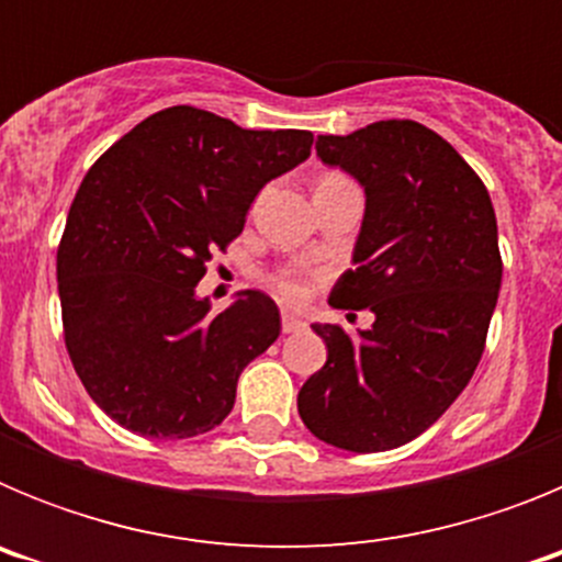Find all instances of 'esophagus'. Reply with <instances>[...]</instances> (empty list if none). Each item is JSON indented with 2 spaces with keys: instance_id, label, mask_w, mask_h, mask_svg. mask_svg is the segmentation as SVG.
<instances>
[{
  "instance_id": "esophagus-1",
  "label": "esophagus",
  "mask_w": 562,
  "mask_h": 562,
  "mask_svg": "<svg viewBox=\"0 0 562 562\" xmlns=\"http://www.w3.org/2000/svg\"><path fill=\"white\" fill-rule=\"evenodd\" d=\"M304 326H306L304 317H297L295 312H290V310L281 312V329H284L286 335H290V331H301Z\"/></svg>"
}]
</instances>
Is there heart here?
Segmentation results:
<instances>
[{
    "label": "heart",
    "mask_w": 562,
    "mask_h": 562,
    "mask_svg": "<svg viewBox=\"0 0 562 562\" xmlns=\"http://www.w3.org/2000/svg\"><path fill=\"white\" fill-rule=\"evenodd\" d=\"M278 290L284 292L286 297H301V295H304V286L297 284V281H292V278H278Z\"/></svg>",
    "instance_id": "1"
}]
</instances>
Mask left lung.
<instances>
[{"label": "left lung", "mask_w": 562, "mask_h": 562, "mask_svg": "<svg viewBox=\"0 0 562 562\" xmlns=\"http://www.w3.org/2000/svg\"><path fill=\"white\" fill-rule=\"evenodd\" d=\"M315 148L366 191L355 270L329 304L371 310L374 324L357 337L312 324L329 355L297 414L331 448L380 453L425 434L473 376L504 272L498 222L479 173L422 123L321 134Z\"/></svg>", "instance_id": "1"}]
</instances>
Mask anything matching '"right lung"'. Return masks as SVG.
Segmentation results:
<instances>
[{
	"mask_svg": "<svg viewBox=\"0 0 562 562\" xmlns=\"http://www.w3.org/2000/svg\"><path fill=\"white\" fill-rule=\"evenodd\" d=\"M312 132H256L193 106L151 114L89 168L58 245L64 340L121 428L191 439L222 425L238 374L281 335L270 295H196L258 191L310 157Z\"/></svg>",
	"mask_w": 562,
	"mask_h": 562,
	"instance_id": "add662e5",
	"label": "right lung"
}]
</instances>
